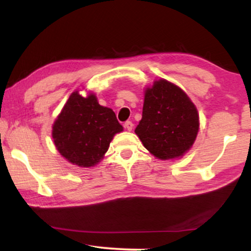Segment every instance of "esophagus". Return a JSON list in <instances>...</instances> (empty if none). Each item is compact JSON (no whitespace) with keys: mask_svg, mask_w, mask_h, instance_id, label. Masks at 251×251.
Masks as SVG:
<instances>
[{"mask_svg":"<svg viewBox=\"0 0 251 251\" xmlns=\"http://www.w3.org/2000/svg\"><path fill=\"white\" fill-rule=\"evenodd\" d=\"M125 128L128 130V131H131V130L133 129V123L130 122V121H126L125 123Z\"/></svg>","mask_w":251,"mask_h":251,"instance_id":"esophagus-1","label":"esophagus"}]
</instances>
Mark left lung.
<instances>
[{
  "instance_id": "8db88e82",
  "label": "left lung",
  "mask_w": 251,
  "mask_h": 251,
  "mask_svg": "<svg viewBox=\"0 0 251 251\" xmlns=\"http://www.w3.org/2000/svg\"><path fill=\"white\" fill-rule=\"evenodd\" d=\"M199 126L198 109L178 85L160 78L145 89L143 116L135 132L156 159L183 156L194 144Z\"/></svg>"
}]
</instances>
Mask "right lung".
I'll return each mask as SVG.
<instances>
[{"instance_id":"obj_1","label":"right lung","mask_w":251,"mask_h":251,"mask_svg":"<svg viewBox=\"0 0 251 251\" xmlns=\"http://www.w3.org/2000/svg\"><path fill=\"white\" fill-rule=\"evenodd\" d=\"M123 126L113 109L99 105L95 94L87 97L74 91L54 120L52 138L56 149L68 162L91 168L100 162L109 144Z\"/></svg>"}]
</instances>
